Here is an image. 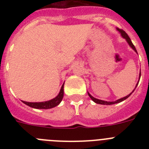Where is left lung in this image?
Wrapping results in <instances>:
<instances>
[{"mask_svg":"<svg viewBox=\"0 0 149 149\" xmlns=\"http://www.w3.org/2000/svg\"><path fill=\"white\" fill-rule=\"evenodd\" d=\"M117 30H118V31H119V32L120 33L121 35H122V37H123L124 39H126V41H127V43H128V45H130V46H131V48H133V49H134V51H135V52H136V53H137V51H136V48H135V46L134 45V44H133L132 42H131V39H130V38H129L128 35H127V34L125 32V31H124L123 30H122V29L117 28ZM140 76H141V72H140V73H139V79H140ZM138 84H139V82H138L137 84H136V86H137ZM136 87H135V89H136ZM135 89H134V90H133L132 93H134V91L135 90ZM132 93H130V94H129L128 95L125 96V97H124V98H120V99L116 100V101H102V100L97 99V98H94V97H93V96L89 94V93H88V95H89V97H90L91 99L93 100V101H94V102H95L96 104H104V105H110V104H114L119 103V102H122V101H124V100L127 99V98H128L129 96H130V95H131V94H132Z\"/></svg>","mask_w":149,"mask_h":149,"instance_id":"left-lung-1","label":"left lung"}]
</instances>
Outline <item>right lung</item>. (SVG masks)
Wrapping results in <instances>:
<instances>
[{
	"instance_id": "1",
	"label": "right lung",
	"mask_w": 149,
	"mask_h": 149,
	"mask_svg": "<svg viewBox=\"0 0 149 149\" xmlns=\"http://www.w3.org/2000/svg\"><path fill=\"white\" fill-rule=\"evenodd\" d=\"M63 87H64V84H63L61 89H60V93H59L58 95L55 97L53 99L50 100V101H43V102H27V101H23L24 104H27V106L33 107V108L36 109H51L53 108L54 107L57 106L60 104L61 101L63 100Z\"/></svg>"
}]
</instances>
